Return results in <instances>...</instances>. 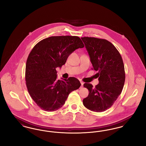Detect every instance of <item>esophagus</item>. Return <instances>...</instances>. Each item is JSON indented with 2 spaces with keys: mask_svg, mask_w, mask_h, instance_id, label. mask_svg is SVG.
<instances>
[{
  "mask_svg": "<svg viewBox=\"0 0 146 146\" xmlns=\"http://www.w3.org/2000/svg\"><path fill=\"white\" fill-rule=\"evenodd\" d=\"M80 83H81V85H82V86H81V88H83V85L84 83L83 82H80Z\"/></svg>",
  "mask_w": 146,
  "mask_h": 146,
  "instance_id": "34e87169",
  "label": "esophagus"
}]
</instances>
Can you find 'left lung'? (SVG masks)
Segmentation results:
<instances>
[{"instance_id":"1","label":"left lung","mask_w":146,"mask_h":146,"mask_svg":"<svg viewBox=\"0 0 146 146\" xmlns=\"http://www.w3.org/2000/svg\"><path fill=\"white\" fill-rule=\"evenodd\" d=\"M99 83L93 88L85 83L89 95L83 101L91 111L102 112L110 108L120 95L125 83L124 65L118 50L111 42L94 37H82Z\"/></svg>"}]
</instances>
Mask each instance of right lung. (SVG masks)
Masks as SVG:
<instances>
[{"mask_svg":"<svg viewBox=\"0 0 146 146\" xmlns=\"http://www.w3.org/2000/svg\"><path fill=\"white\" fill-rule=\"evenodd\" d=\"M84 47L77 36H52L38 42L29 53L26 84L30 96L44 111H57L64 104L70 93L80 86L74 77L57 79L56 68H61L70 54Z\"/></svg>","mask_w":146,"mask_h":146,"instance_id":"1","label":"right lung"}]
</instances>
